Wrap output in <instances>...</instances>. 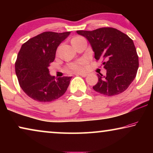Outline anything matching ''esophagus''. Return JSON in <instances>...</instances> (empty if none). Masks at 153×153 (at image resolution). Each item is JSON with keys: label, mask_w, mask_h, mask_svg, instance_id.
Instances as JSON below:
<instances>
[{"label": "esophagus", "mask_w": 153, "mask_h": 153, "mask_svg": "<svg viewBox=\"0 0 153 153\" xmlns=\"http://www.w3.org/2000/svg\"><path fill=\"white\" fill-rule=\"evenodd\" d=\"M77 74L80 75V76H81L82 77H85L88 75L86 73H79V74Z\"/></svg>", "instance_id": "1"}]
</instances>
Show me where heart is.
I'll list each match as a JSON object with an SVG mask.
<instances>
[{"label": "heart", "mask_w": 153, "mask_h": 153, "mask_svg": "<svg viewBox=\"0 0 153 153\" xmlns=\"http://www.w3.org/2000/svg\"><path fill=\"white\" fill-rule=\"evenodd\" d=\"M81 37L80 36H76L74 37L72 40L73 39H76L81 38ZM87 60L86 59H79L76 62H72V63H70L68 66V70L70 71V72H76V73H79L82 72L85 70V65H86Z\"/></svg>", "instance_id": "obj_1"}]
</instances>
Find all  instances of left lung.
Segmentation results:
<instances>
[{
	"label": "left lung",
	"mask_w": 153,
	"mask_h": 153,
	"mask_svg": "<svg viewBox=\"0 0 153 153\" xmlns=\"http://www.w3.org/2000/svg\"><path fill=\"white\" fill-rule=\"evenodd\" d=\"M76 33L89 41L96 60L102 59L106 70L105 76L97 74L98 82L93 88L107 96L118 95L127 90L139 68V56L132 39L110 27Z\"/></svg>",
	"instance_id": "1"
}]
</instances>
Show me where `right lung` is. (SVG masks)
Here are the masks:
<instances>
[{
  "label": "right lung",
  "instance_id": "1",
  "mask_svg": "<svg viewBox=\"0 0 153 153\" xmlns=\"http://www.w3.org/2000/svg\"><path fill=\"white\" fill-rule=\"evenodd\" d=\"M70 32H44L24 43L15 62L20 87L28 97L39 102H50L63 95L72 76L55 78L49 67L56 57V49Z\"/></svg>",
  "mask_w": 153,
  "mask_h": 153
}]
</instances>
